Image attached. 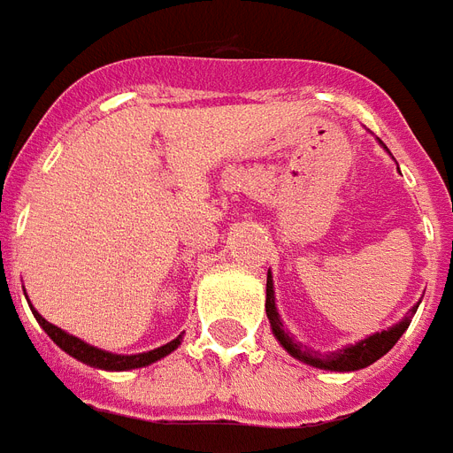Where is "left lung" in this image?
<instances>
[{
	"instance_id": "obj_1",
	"label": "left lung",
	"mask_w": 453,
	"mask_h": 453,
	"mask_svg": "<svg viewBox=\"0 0 453 453\" xmlns=\"http://www.w3.org/2000/svg\"><path fill=\"white\" fill-rule=\"evenodd\" d=\"M418 303L411 306L410 313L400 320L393 327L383 329V332H376L370 334L363 342L353 343V346H346L342 350H334V353H318V350H311L306 346H302L299 342H295V336L289 334L285 329L283 320L278 316L276 309V296H273V278L271 273L266 276V316H269L271 329H273V336H276L280 346L288 350L289 356L302 360V363L311 365V367H318V370H329V372H356L363 370L367 365L376 363L379 357L386 356L393 346L397 343V339L404 334V329L410 327L411 318H414Z\"/></svg>"
}]
</instances>
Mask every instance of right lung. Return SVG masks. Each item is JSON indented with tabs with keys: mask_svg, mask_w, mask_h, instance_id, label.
Listing matches in <instances>:
<instances>
[{
	"mask_svg": "<svg viewBox=\"0 0 453 453\" xmlns=\"http://www.w3.org/2000/svg\"><path fill=\"white\" fill-rule=\"evenodd\" d=\"M35 318H37V323L42 325L43 332L53 339V342L65 350V353H70L72 357H77L81 363L90 365V367H97V370H111V372H121V370H137V367H147V365L157 363L161 357H165L168 353L180 346L182 342V334L173 339L170 343L161 346V349H154V350H147V353H137V356H117V353H110V350H103V349H96V346H90V343L81 342L77 336L67 334L65 329L56 327V325H50L49 320H43L39 316L37 311L32 309Z\"/></svg>",
	"mask_w": 453,
	"mask_h": 453,
	"instance_id": "right-lung-1",
	"label": "right lung"
}]
</instances>
